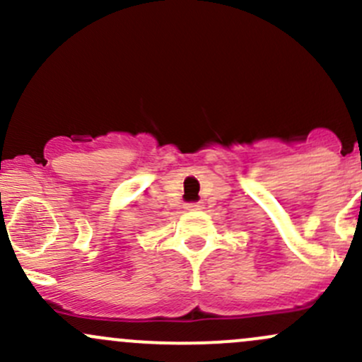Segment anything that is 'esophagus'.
Masks as SVG:
<instances>
[{
	"mask_svg": "<svg viewBox=\"0 0 362 362\" xmlns=\"http://www.w3.org/2000/svg\"><path fill=\"white\" fill-rule=\"evenodd\" d=\"M201 208H203V203H187L185 204V210H189V211L201 210Z\"/></svg>",
	"mask_w": 362,
	"mask_h": 362,
	"instance_id": "esophagus-1",
	"label": "esophagus"
}]
</instances>
